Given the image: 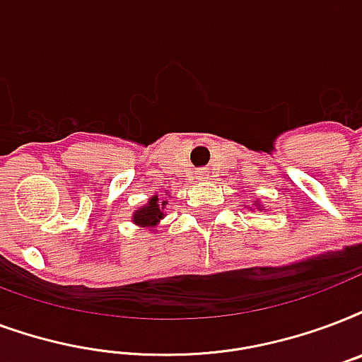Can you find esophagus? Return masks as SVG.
Listing matches in <instances>:
<instances>
[{
	"label": "esophagus",
	"mask_w": 362,
	"mask_h": 362,
	"mask_svg": "<svg viewBox=\"0 0 362 362\" xmlns=\"http://www.w3.org/2000/svg\"><path fill=\"white\" fill-rule=\"evenodd\" d=\"M197 180H209V173H206V170H201L199 175H197Z\"/></svg>",
	"instance_id": "esophagus-1"
}]
</instances>
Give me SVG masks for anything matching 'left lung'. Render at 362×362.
<instances>
[{
    "label": "left lung",
    "instance_id": "1",
    "mask_svg": "<svg viewBox=\"0 0 362 362\" xmlns=\"http://www.w3.org/2000/svg\"><path fill=\"white\" fill-rule=\"evenodd\" d=\"M252 205H255L256 209H258V211H266V206H264V205H260V199L252 201ZM248 209H250V211H255V209H252V206H248Z\"/></svg>",
    "mask_w": 362,
    "mask_h": 362
}]
</instances>
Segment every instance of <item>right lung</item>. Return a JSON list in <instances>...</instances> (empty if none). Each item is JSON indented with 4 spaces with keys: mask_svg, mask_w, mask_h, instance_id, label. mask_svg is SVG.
<instances>
[{
    "mask_svg": "<svg viewBox=\"0 0 362 362\" xmlns=\"http://www.w3.org/2000/svg\"><path fill=\"white\" fill-rule=\"evenodd\" d=\"M165 193L169 192L165 189ZM165 206H167V201L163 199L159 193H153L150 199L146 201V205L138 206L136 211L132 212V224L138 226V228H144V230H150V233H156V228L159 226V222L167 216Z\"/></svg>",
    "mask_w": 362,
    "mask_h": 362,
    "instance_id": "add662e5",
    "label": "right lung"
}]
</instances>
